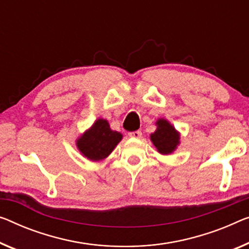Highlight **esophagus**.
<instances>
[{
	"label": "esophagus",
	"mask_w": 249,
	"mask_h": 249,
	"mask_svg": "<svg viewBox=\"0 0 249 249\" xmlns=\"http://www.w3.org/2000/svg\"><path fill=\"white\" fill-rule=\"evenodd\" d=\"M129 137H134V139H141L142 137V132L141 131H135V132H129L128 133Z\"/></svg>",
	"instance_id": "34e87169"
}]
</instances>
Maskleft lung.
<instances>
[{
  "instance_id": "8db88e82",
  "label": "left lung",
  "mask_w": 249,
  "mask_h": 249,
  "mask_svg": "<svg viewBox=\"0 0 249 249\" xmlns=\"http://www.w3.org/2000/svg\"><path fill=\"white\" fill-rule=\"evenodd\" d=\"M157 131L151 134V141L161 154H171L180 143V134L164 118L157 122Z\"/></svg>"
}]
</instances>
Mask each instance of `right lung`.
Listing matches in <instances>:
<instances>
[{
	"label": "right lung",
	"mask_w": 249,
	"mask_h": 249,
	"mask_svg": "<svg viewBox=\"0 0 249 249\" xmlns=\"http://www.w3.org/2000/svg\"><path fill=\"white\" fill-rule=\"evenodd\" d=\"M123 135L110 129L108 122L99 118L77 140V147L88 160L101 161L112 153Z\"/></svg>",
	"instance_id": "1"
}]
</instances>
